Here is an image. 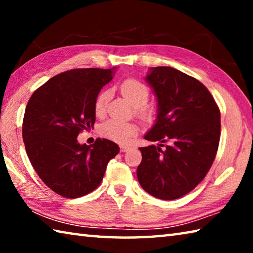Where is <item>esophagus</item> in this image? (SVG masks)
Masks as SVG:
<instances>
[{
	"instance_id": "34e87169",
	"label": "esophagus",
	"mask_w": 253,
	"mask_h": 253,
	"mask_svg": "<svg viewBox=\"0 0 253 253\" xmlns=\"http://www.w3.org/2000/svg\"><path fill=\"white\" fill-rule=\"evenodd\" d=\"M129 149V146H125V145H122L121 146V151L122 152H127Z\"/></svg>"
}]
</instances>
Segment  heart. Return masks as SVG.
I'll list each match as a JSON object with an SVG mask.
<instances>
[{
	"label": "heart",
	"instance_id": "1",
	"mask_svg": "<svg viewBox=\"0 0 253 253\" xmlns=\"http://www.w3.org/2000/svg\"><path fill=\"white\" fill-rule=\"evenodd\" d=\"M121 91L123 96L136 107L137 113L143 118H151L154 110L149 107L144 106L149 97L147 85L142 81L129 78L124 80L121 84ZM111 92L109 89L101 91L95 101V113L97 116H102L105 114L107 105L110 99ZM101 131L106 137L115 140V142L126 144L129 143L131 137L138 132V126L135 123H125L121 121H108L101 127Z\"/></svg>",
	"mask_w": 253,
	"mask_h": 253
}]
</instances>
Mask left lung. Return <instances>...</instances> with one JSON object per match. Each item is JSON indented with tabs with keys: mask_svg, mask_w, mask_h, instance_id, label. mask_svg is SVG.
I'll return each mask as SVG.
<instances>
[{
	"mask_svg": "<svg viewBox=\"0 0 253 253\" xmlns=\"http://www.w3.org/2000/svg\"><path fill=\"white\" fill-rule=\"evenodd\" d=\"M145 80L156 97L157 117L144 138L161 144L139 148L137 178L151 195L175 200L211 169L220 142V110L203 84L174 68H151Z\"/></svg>",
	"mask_w": 253,
	"mask_h": 253,
	"instance_id": "1",
	"label": "left lung"
}]
</instances>
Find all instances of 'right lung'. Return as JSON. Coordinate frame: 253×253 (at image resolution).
Wrapping results in <instances>:
<instances>
[{
	"label": "right lung",
	"mask_w": 253,
	"mask_h": 253,
	"mask_svg": "<svg viewBox=\"0 0 253 253\" xmlns=\"http://www.w3.org/2000/svg\"><path fill=\"white\" fill-rule=\"evenodd\" d=\"M115 70L62 72L38 88L25 108L22 136L29 160L45 185L63 198L77 199L96 190L108 162L119 153L109 139L97 138L92 145L77 139L95 124V101Z\"/></svg>",
	"instance_id": "1"
}]
</instances>
